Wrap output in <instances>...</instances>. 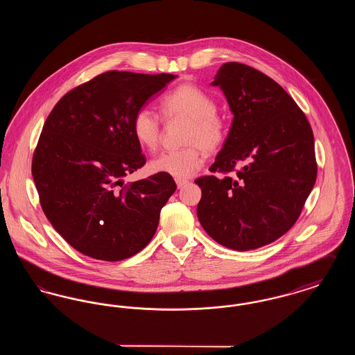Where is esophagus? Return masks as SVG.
<instances>
[{"mask_svg":"<svg viewBox=\"0 0 355 355\" xmlns=\"http://www.w3.org/2000/svg\"><path fill=\"white\" fill-rule=\"evenodd\" d=\"M189 181L187 180H181V178H175V184L178 186V189H181L182 186H185Z\"/></svg>","mask_w":355,"mask_h":355,"instance_id":"1","label":"esophagus"}]
</instances>
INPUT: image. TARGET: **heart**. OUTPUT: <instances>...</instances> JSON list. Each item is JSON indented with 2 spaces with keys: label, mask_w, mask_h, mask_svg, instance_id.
Returning a JSON list of instances; mask_svg holds the SVG:
<instances>
[{
  "label": "heart",
  "mask_w": 355,
  "mask_h": 355,
  "mask_svg": "<svg viewBox=\"0 0 355 355\" xmlns=\"http://www.w3.org/2000/svg\"><path fill=\"white\" fill-rule=\"evenodd\" d=\"M159 110L166 119H187L184 144L180 150L161 153L150 161L154 173L169 174L175 178H186L203 165L202 150L207 154L218 152L226 141L227 128L225 119L217 114V102L191 84H182L162 97ZM132 132L137 142L154 150L161 138V121L149 107L135 112Z\"/></svg>",
  "instance_id": "1"
}]
</instances>
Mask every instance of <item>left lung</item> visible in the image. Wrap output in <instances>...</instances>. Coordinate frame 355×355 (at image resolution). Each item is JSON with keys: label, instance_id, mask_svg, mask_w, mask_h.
<instances>
[{"label": "left lung", "instance_id": "8db88e82", "mask_svg": "<svg viewBox=\"0 0 355 355\" xmlns=\"http://www.w3.org/2000/svg\"><path fill=\"white\" fill-rule=\"evenodd\" d=\"M234 114L211 173L194 182L205 232L229 249L269 245L297 222L317 180L314 135L282 86L257 69L226 62L211 83ZM236 171V177L227 174Z\"/></svg>", "mask_w": 355, "mask_h": 355}]
</instances>
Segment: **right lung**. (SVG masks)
<instances>
[{"mask_svg": "<svg viewBox=\"0 0 355 355\" xmlns=\"http://www.w3.org/2000/svg\"><path fill=\"white\" fill-rule=\"evenodd\" d=\"M175 76L110 70L71 89L45 121L32 161L41 207L80 253L121 261L152 239L177 185L169 174L123 182L146 157L135 112Z\"/></svg>", "mask_w": 355, "mask_h": 355, "instance_id": "add662e5", "label": "right lung"}]
</instances>
